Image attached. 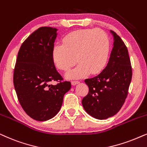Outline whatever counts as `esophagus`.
I'll use <instances>...</instances> for the list:
<instances>
[{"label":"esophagus","mask_w":147,"mask_h":147,"mask_svg":"<svg viewBox=\"0 0 147 147\" xmlns=\"http://www.w3.org/2000/svg\"><path fill=\"white\" fill-rule=\"evenodd\" d=\"M78 83H80L79 81H72V82H71V84L74 85V86L78 84Z\"/></svg>","instance_id":"1"}]
</instances>
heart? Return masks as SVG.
<instances>
[{"mask_svg": "<svg viewBox=\"0 0 147 147\" xmlns=\"http://www.w3.org/2000/svg\"><path fill=\"white\" fill-rule=\"evenodd\" d=\"M110 50L109 36L101 30L87 29L70 32L57 44L53 50L55 65L67 71L75 65L77 67L67 74V78H80L89 73L94 74L105 65Z\"/></svg>", "mask_w": 147, "mask_h": 147, "instance_id": "b5f03b06", "label": "heart"}]
</instances>
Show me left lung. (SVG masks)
Here are the masks:
<instances>
[{
  "instance_id": "8db88e82",
  "label": "left lung",
  "mask_w": 147,
  "mask_h": 147,
  "mask_svg": "<svg viewBox=\"0 0 147 147\" xmlns=\"http://www.w3.org/2000/svg\"><path fill=\"white\" fill-rule=\"evenodd\" d=\"M111 33L113 47L107 65L98 75L84 80L89 91L82 103L89 115L98 119H107L121 109L132 80V66L126 46L115 32Z\"/></svg>"
}]
</instances>
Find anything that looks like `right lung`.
I'll list each match as a JSON object with an SVG mask.
<instances>
[{
	"label": "right lung",
	"instance_id": "obj_1",
	"mask_svg": "<svg viewBox=\"0 0 147 147\" xmlns=\"http://www.w3.org/2000/svg\"><path fill=\"white\" fill-rule=\"evenodd\" d=\"M57 29L41 27L28 37L18 52L13 84L21 106L37 121L55 117L61 107L64 94L71 88L70 82L55 68L53 50ZM59 81L56 85H50Z\"/></svg>",
	"mask_w": 147,
	"mask_h": 147
}]
</instances>
